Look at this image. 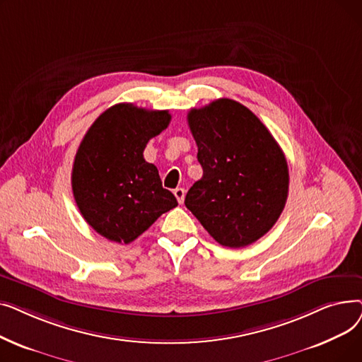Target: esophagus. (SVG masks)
I'll list each match as a JSON object with an SVG mask.
<instances>
[{"label":"esophagus","instance_id":"obj_1","mask_svg":"<svg viewBox=\"0 0 362 362\" xmlns=\"http://www.w3.org/2000/svg\"><path fill=\"white\" fill-rule=\"evenodd\" d=\"M185 189L183 187H177V189H175V197L177 198V202L179 204H183V201H185Z\"/></svg>","mask_w":362,"mask_h":362}]
</instances>
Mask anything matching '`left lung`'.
<instances>
[{
    "mask_svg": "<svg viewBox=\"0 0 362 362\" xmlns=\"http://www.w3.org/2000/svg\"><path fill=\"white\" fill-rule=\"evenodd\" d=\"M187 123L202 177L185 205L220 245L243 248L267 233L289 191L286 158L269 129L238 101L192 108Z\"/></svg>",
    "mask_w": 362,
    "mask_h": 362,
    "instance_id": "1",
    "label": "left lung"
}]
</instances>
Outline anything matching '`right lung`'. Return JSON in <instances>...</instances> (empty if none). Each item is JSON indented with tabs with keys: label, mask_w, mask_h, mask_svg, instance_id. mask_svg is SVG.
<instances>
[{
	"label": "right lung",
	"mask_w": 362,
	"mask_h": 362,
	"mask_svg": "<svg viewBox=\"0 0 362 362\" xmlns=\"http://www.w3.org/2000/svg\"><path fill=\"white\" fill-rule=\"evenodd\" d=\"M168 111L117 104L93 122L76 152L71 189L86 223L105 239L130 243L177 205L144 149L168 126Z\"/></svg>",
	"instance_id": "right-lung-1"
}]
</instances>
